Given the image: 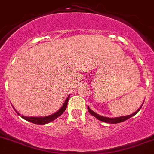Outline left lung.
I'll return each mask as SVG.
<instances>
[{
  "label": "left lung",
  "mask_w": 154,
  "mask_h": 154,
  "mask_svg": "<svg viewBox=\"0 0 154 154\" xmlns=\"http://www.w3.org/2000/svg\"><path fill=\"white\" fill-rule=\"evenodd\" d=\"M143 104L144 103H142V104L140 106V107H139V108L138 109V110H136L135 112H134V113L131 114V115H128V116H124L116 117V118H109V117H104V116H102L99 115V114H97L96 112H95L92 110H90V107H89L88 105V110L89 112H90L92 116H95L96 119H97L100 120V121H101V122H106V123H109V124H117V123L122 122H124V121H125V120L128 119H130V118H131L132 116H134V115H136V114L137 113L139 110H140V109L142 108Z\"/></svg>",
  "instance_id": "1"
}]
</instances>
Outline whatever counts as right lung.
<instances>
[{
  "instance_id": "1",
  "label": "right lung",
  "mask_w": 154,
  "mask_h": 154,
  "mask_svg": "<svg viewBox=\"0 0 154 154\" xmlns=\"http://www.w3.org/2000/svg\"><path fill=\"white\" fill-rule=\"evenodd\" d=\"M69 96H70V95H69ZM69 96H68V97L66 98L65 101H64V104H63L62 107H61V108L58 110V111L55 112V113L52 114V115L47 116H43V117L25 116L20 115V113H18V112H17V110H15L14 107L13 108H14V110L16 111L17 113H18V115H20V116H21V118H23V119L26 120V121H28V122H32V123H34V124H36V125H45V124H47V123L51 122L54 121L55 119H57L58 116H60L61 115H62L63 112L65 111V110L66 108V106H67V103H68V100H69Z\"/></svg>"
}]
</instances>
